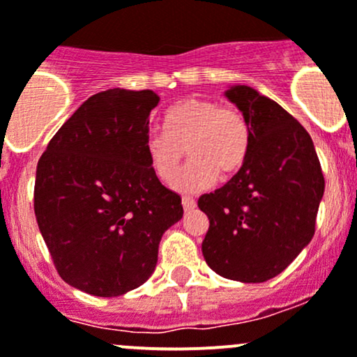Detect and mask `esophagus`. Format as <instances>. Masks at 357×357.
Here are the masks:
<instances>
[{"instance_id":"1","label":"esophagus","mask_w":357,"mask_h":357,"mask_svg":"<svg viewBox=\"0 0 357 357\" xmlns=\"http://www.w3.org/2000/svg\"><path fill=\"white\" fill-rule=\"evenodd\" d=\"M195 207H197V202H195V198L183 197V208H185L186 212H190V210H193Z\"/></svg>"}]
</instances>
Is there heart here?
<instances>
[{"label":"heart","instance_id":"obj_1","mask_svg":"<svg viewBox=\"0 0 357 357\" xmlns=\"http://www.w3.org/2000/svg\"><path fill=\"white\" fill-rule=\"evenodd\" d=\"M162 131H150L145 138V153L153 174L171 185L186 153L190 164L179 176L183 191H198L212 186L217 174L231 178L245 164L250 152V125L232 107L207 99H185L167 111Z\"/></svg>","mask_w":357,"mask_h":357}]
</instances>
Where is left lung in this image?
I'll list each match as a JSON object with an SVG mask.
<instances>
[{"label": "left lung", "instance_id": "1", "mask_svg": "<svg viewBox=\"0 0 357 357\" xmlns=\"http://www.w3.org/2000/svg\"><path fill=\"white\" fill-rule=\"evenodd\" d=\"M226 97L250 125V152L238 174L198 207L210 226L202 253L210 268L239 282H265L310 245L325 179L307 131L248 85Z\"/></svg>", "mask_w": 357, "mask_h": 357}]
</instances>
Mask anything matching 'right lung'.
I'll list each match as a JSON object with an SVG mask.
<instances>
[{
	"mask_svg": "<svg viewBox=\"0 0 357 357\" xmlns=\"http://www.w3.org/2000/svg\"><path fill=\"white\" fill-rule=\"evenodd\" d=\"M152 90L89 97L40 155L33 210L54 267L71 287L99 298L137 289L153 273L181 198L150 167L144 144L159 104Z\"/></svg>",
	"mask_w": 357,
	"mask_h": 357,
	"instance_id": "right-lung-1",
	"label": "right lung"
}]
</instances>
